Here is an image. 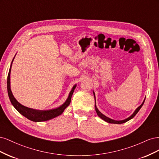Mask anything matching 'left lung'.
I'll return each instance as SVG.
<instances>
[{
	"label": "left lung",
	"instance_id": "1",
	"mask_svg": "<svg viewBox=\"0 0 159 159\" xmlns=\"http://www.w3.org/2000/svg\"><path fill=\"white\" fill-rule=\"evenodd\" d=\"M93 95H94V98H95V93H94V91H93ZM145 99H144V101H143V102L141 103V105H140V106L139 107H138L136 109H135V111H134L133 112V113L131 115V116H129L128 118H127V119H123V120H120V121H117V120H114V119H111V118H109L108 117H107V116H105V115H103V113H101L99 111V109H98V107H97V106H96V104H95V111H96V113H97V114H98V116L101 118V119H102L103 120H104L105 121H106V122H107V123H114V124H121V123H125V122H127V121H129L130 119H133L134 116H135L136 115V114L139 112V111L141 109V108L142 107V106L143 105V104H144V102H145Z\"/></svg>",
	"mask_w": 159,
	"mask_h": 159
}]
</instances>
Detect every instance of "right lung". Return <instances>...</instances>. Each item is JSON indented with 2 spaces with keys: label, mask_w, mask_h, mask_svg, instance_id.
Segmentation results:
<instances>
[{
  "label": "right lung",
  "mask_w": 159,
  "mask_h": 159,
  "mask_svg": "<svg viewBox=\"0 0 159 159\" xmlns=\"http://www.w3.org/2000/svg\"><path fill=\"white\" fill-rule=\"evenodd\" d=\"M16 56V55H15ZM14 56V58L11 62L10 70H9V72L8 74L7 78V90H8V94L9 99L11 100V102L12 105L14 106L18 111L23 116H25L27 119H28L30 121H34V122H41V121H48L53 118H55L57 116H59L64 111L65 109L68 106L71 102V96L73 95V93L74 91V89L76 88V84L74 85L72 88L71 90L69 93V95L68 98H67L66 102L60 105V107H56L54 109H50L48 110H38V109H34L25 107V105H22L19 103L18 101L14 97V95L12 93V91L11 89V67L13 60L15 57Z\"/></svg>",
  "instance_id": "1"
}]
</instances>
